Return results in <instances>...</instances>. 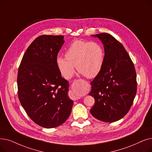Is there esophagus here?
<instances>
[{"mask_svg":"<svg viewBox=\"0 0 152 152\" xmlns=\"http://www.w3.org/2000/svg\"><path fill=\"white\" fill-rule=\"evenodd\" d=\"M80 99V97H74V100H77V99Z\"/></svg>","mask_w":152,"mask_h":152,"instance_id":"obj_1","label":"esophagus"}]
</instances>
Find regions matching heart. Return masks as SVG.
Returning <instances> with one entry per match:
<instances>
[{
    "label": "heart",
    "mask_w": 152,
    "mask_h": 152,
    "mask_svg": "<svg viewBox=\"0 0 152 152\" xmlns=\"http://www.w3.org/2000/svg\"><path fill=\"white\" fill-rule=\"evenodd\" d=\"M65 57L58 56L56 64L66 79L72 77L75 67L88 78L95 77L101 72L104 63V51L95 42L75 40L66 50Z\"/></svg>",
    "instance_id": "b5f03b06"
}]
</instances>
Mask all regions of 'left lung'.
<instances>
[{
  "instance_id": "left-lung-1",
  "label": "left lung",
  "mask_w": 152,
  "mask_h": 152,
  "mask_svg": "<svg viewBox=\"0 0 152 152\" xmlns=\"http://www.w3.org/2000/svg\"><path fill=\"white\" fill-rule=\"evenodd\" d=\"M104 47V63L92 82L89 95L95 103L91 114L105 122L120 120L129 111L137 92V75L134 64L124 46L111 35H93Z\"/></svg>"
}]
</instances>
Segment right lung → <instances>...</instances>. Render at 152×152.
Returning <instances> with one entry per match:
<instances>
[{
    "mask_svg": "<svg viewBox=\"0 0 152 152\" xmlns=\"http://www.w3.org/2000/svg\"><path fill=\"white\" fill-rule=\"evenodd\" d=\"M63 35H41L26 50L17 76L19 101L29 117L44 128H55L69 117L73 101L69 83L56 64Z\"/></svg>",
    "mask_w": 152,
    "mask_h": 152,
    "instance_id": "right-lung-1",
    "label": "right lung"
}]
</instances>
